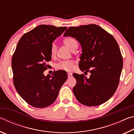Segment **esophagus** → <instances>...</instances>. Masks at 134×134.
<instances>
[{
    "instance_id": "esophagus-1",
    "label": "esophagus",
    "mask_w": 134,
    "mask_h": 134,
    "mask_svg": "<svg viewBox=\"0 0 134 134\" xmlns=\"http://www.w3.org/2000/svg\"><path fill=\"white\" fill-rule=\"evenodd\" d=\"M67 75H68V78H71V77H72V74L70 73V72H68Z\"/></svg>"
}]
</instances>
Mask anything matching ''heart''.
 I'll return each mask as SVG.
<instances>
[{
    "label": "heart",
    "instance_id": "b5f03b06",
    "mask_svg": "<svg viewBox=\"0 0 134 134\" xmlns=\"http://www.w3.org/2000/svg\"><path fill=\"white\" fill-rule=\"evenodd\" d=\"M63 42L72 51H75L78 47V44L76 40L71 37L65 38L63 40ZM57 47L55 43H53L51 44L50 48L51 56H55L57 54ZM74 62L72 60H63L60 61V62L57 63L55 64V67L58 70H65V71H71L74 69Z\"/></svg>",
    "mask_w": 134,
    "mask_h": 134
}]
</instances>
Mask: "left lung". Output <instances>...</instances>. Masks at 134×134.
<instances>
[{
    "mask_svg": "<svg viewBox=\"0 0 134 134\" xmlns=\"http://www.w3.org/2000/svg\"><path fill=\"white\" fill-rule=\"evenodd\" d=\"M78 41L82 48L79 66L84 74H72L76 85L72 89L80 103L88 106L101 105L116 92L123 67L119 45L112 35L95 24L70 27L63 35Z\"/></svg>",
    "mask_w": 134,
    "mask_h": 134,
    "instance_id": "8db88e82",
    "label": "left lung"
}]
</instances>
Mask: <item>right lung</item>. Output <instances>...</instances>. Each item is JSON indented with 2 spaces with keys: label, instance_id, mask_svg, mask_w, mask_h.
I'll return each mask as SVG.
<instances>
[{
  "label": "right lung",
  "instance_id": "obj_1",
  "mask_svg": "<svg viewBox=\"0 0 134 134\" xmlns=\"http://www.w3.org/2000/svg\"><path fill=\"white\" fill-rule=\"evenodd\" d=\"M66 26L41 25L22 36L12 58L13 84L21 97L37 108L54 102L67 79L63 71L45 76L46 63L51 60L52 43L64 32Z\"/></svg>",
  "mask_w": 134,
  "mask_h": 134
}]
</instances>
